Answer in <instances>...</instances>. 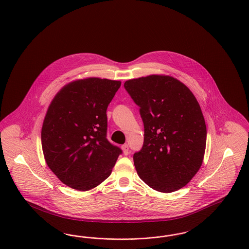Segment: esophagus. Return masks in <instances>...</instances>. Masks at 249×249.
<instances>
[{
    "label": "esophagus",
    "instance_id": "1",
    "mask_svg": "<svg viewBox=\"0 0 249 249\" xmlns=\"http://www.w3.org/2000/svg\"><path fill=\"white\" fill-rule=\"evenodd\" d=\"M121 148H122V151H123V153H124L125 156L129 155V146H128V144H123V145L121 146Z\"/></svg>",
    "mask_w": 249,
    "mask_h": 249
}]
</instances>
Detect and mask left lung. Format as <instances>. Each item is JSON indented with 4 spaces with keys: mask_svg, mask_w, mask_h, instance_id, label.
<instances>
[{
    "mask_svg": "<svg viewBox=\"0 0 249 249\" xmlns=\"http://www.w3.org/2000/svg\"><path fill=\"white\" fill-rule=\"evenodd\" d=\"M124 87L140 107L143 145L133 155L140 178L161 193L185 186L204 160L207 127L187 86L165 75L127 80Z\"/></svg>",
    "mask_w": 249,
    "mask_h": 249,
    "instance_id": "obj_1",
    "label": "left lung"
}]
</instances>
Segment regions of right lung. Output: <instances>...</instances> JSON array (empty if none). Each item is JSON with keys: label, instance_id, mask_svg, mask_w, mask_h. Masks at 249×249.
Here are the masks:
<instances>
[{"label": "right lung", "instance_id": "right-lung-1", "mask_svg": "<svg viewBox=\"0 0 249 249\" xmlns=\"http://www.w3.org/2000/svg\"><path fill=\"white\" fill-rule=\"evenodd\" d=\"M120 85L99 78L75 80L51 102L41 129L43 156L56 177L73 189L98 186L122 153L107 139V109Z\"/></svg>", "mask_w": 249, "mask_h": 249}]
</instances>
